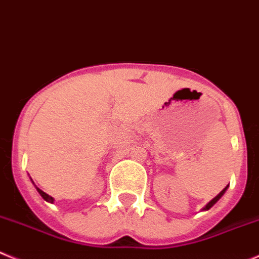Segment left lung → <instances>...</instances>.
Wrapping results in <instances>:
<instances>
[{
    "label": "left lung",
    "instance_id": "8db88e82",
    "mask_svg": "<svg viewBox=\"0 0 259 259\" xmlns=\"http://www.w3.org/2000/svg\"><path fill=\"white\" fill-rule=\"evenodd\" d=\"M226 189H228V187H225V188H224V189H222V192H221V193H220V194H219V195H217V197H214V198H213V199H212V200H211V202H209V203H208V204H207V206H206V207H204V208H203V209H204V211H207V209H209V208H211V207H212V206H213L214 203H216V202H217V200H219V199H220V198H221V197H222V195H224V193H225V192H226Z\"/></svg>",
    "mask_w": 259,
    "mask_h": 259
}]
</instances>
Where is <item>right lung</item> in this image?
I'll return each mask as SVG.
<instances>
[{"mask_svg": "<svg viewBox=\"0 0 259 259\" xmlns=\"http://www.w3.org/2000/svg\"><path fill=\"white\" fill-rule=\"evenodd\" d=\"M35 188H37V187H35ZM37 190H38V193H39V194L42 195V198H43V199H45V200H47V202H51V203H53V198L51 197V195H48L47 193H45V192H43V190H40L39 188H37Z\"/></svg>", "mask_w": 259, "mask_h": 259, "instance_id": "right-lung-1", "label": "right lung"}]
</instances>
